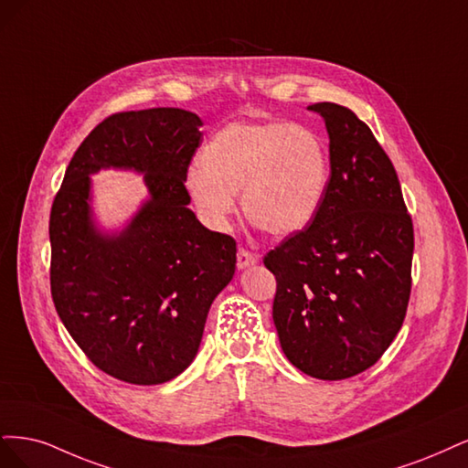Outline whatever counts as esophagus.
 Masks as SVG:
<instances>
[{"label":"esophagus","instance_id":"obj_1","mask_svg":"<svg viewBox=\"0 0 468 468\" xmlns=\"http://www.w3.org/2000/svg\"><path fill=\"white\" fill-rule=\"evenodd\" d=\"M256 261V254H252L250 250H247V249H239L237 250V266L239 268H247V266H252Z\"/></svg>","mask_w":468,"mask_h":468}]
</instances>
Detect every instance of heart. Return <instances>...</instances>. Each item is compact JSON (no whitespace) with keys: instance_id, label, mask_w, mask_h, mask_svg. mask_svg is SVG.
Listing matches in <instances>:
<instances>
[{"instance_id":"obj_1","label":"heart","mask_w":468,"mask_h":468,"mask_svg":"<svg viewBox=\"0 0 468 468\" xmlns=\"http://www.w3.org/2000/svg\"><path fill=\"white\" fill-rule=\"evenodd\" d=\"M186 176L202 218L223 228L235 209L233 194L250 223L288 237L305 229L328 186V154L313 128L285 120H250L221 128Z\"/></svg>"}]
</instances>
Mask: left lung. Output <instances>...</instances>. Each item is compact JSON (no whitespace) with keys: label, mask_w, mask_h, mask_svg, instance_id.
<instances>
[{"label":"left lung","mask_w":468,"mask_h":468,"mask_svg":"<svg viewBox=\"0 0 468 468\" xmlns=\"http://www.w3.org/2000/svg\"><path fill=\"white\" fill-rule=\"evenodd\" d=\"M328 132L330 176L305 229L268 250L282 350L324 381L369 369L399 335L412 290L414 228L397 171L371 128L336 102H314Z\"/></svg>","instance_id":"left-lung-1"}]
</instances>
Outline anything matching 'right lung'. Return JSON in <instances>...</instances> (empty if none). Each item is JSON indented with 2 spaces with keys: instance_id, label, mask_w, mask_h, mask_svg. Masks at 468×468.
Masks as SVG:
<instances>
[{
  "instance_id": "obj_1",
  "label": "right lung",
  "mask_w": 468,
  "mask_h": 468,
  "mask_svg": "<svg viewBox=\"0 0 468 468\" xmlns=\"http://www.w3.org/2000/svg\"><path fill=\"white\" fill-rule=\"evenodd\" d=\"M202 120L183 109L116 112L73 154L50 209V292L89 361L114 379L159 385L198 352L206 316L235 274L237 243L188 209L185 186ZM144 172L153 200L116 238L95 229L88 175Z\"/></svg>"
}]
</instances>
